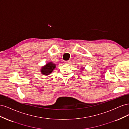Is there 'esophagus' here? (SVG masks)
I'll return each instance as SVG.
<instances>
[{
  "label": "esophagus",
  "mask_w": 129,
  "mask_h": 129,
  "mask_svg": "<svg viewBox=\"0 0 129 129\" xmlns=\"http://www.w3.org/2000/svg\"><path fill=\"white\" fill-rule=\"evenodd\" d=\"M64 62H65V63L69 64L70 63H71V61H69V60H68V61H66Z\"/></svg>",
  "instance_id": "34e87169"
}]
</instances>
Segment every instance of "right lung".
<instances>
[{
    "label": "right lung",
    "instance_id": "add662e5",
    "mask_svg": "<svg viewBox=\"0 0 129 129\" xmlns=\"http://www.w3.org/2000/svg\"><path fill=\"white\" fill-rule=\"evenodd\" d=\"M56 64H54L53 62H49V63L47 64L45 67H42L41 69V72L42 74L45 75H49V74L51 73L53 70L55 68Z\"/></svg>",
    "mask_w": 129,
    "mask_h": 129
}]
</instances>
